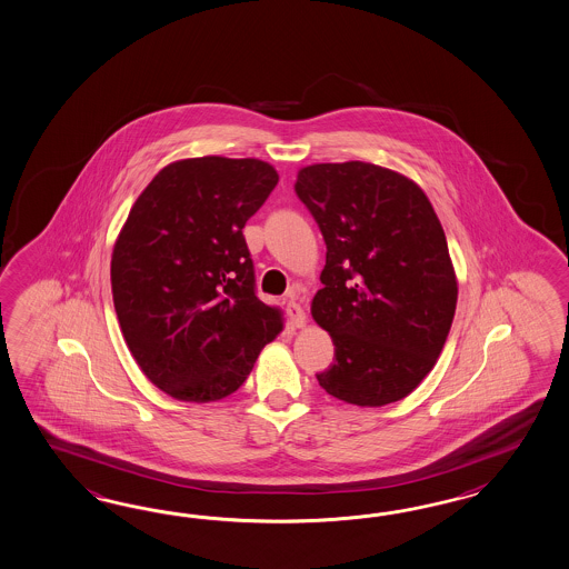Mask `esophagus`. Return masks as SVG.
<instances>
[{
    "mask_svg": "<svg viewBox=\"0 0 569 569\" xmlns=\"http://www.w3.org/2000/svg\"><path fill=\"white\" fill-rule=\"evenodd\" d=\"M299 292L291 291L287 295V316L295 328H303L307 323L306 309L299 306Z\"/></svg>",
    "mask_w": 569,
    "mask_h": 569,
    "instance_id": "1",
    "label": "esophagus"
}]
</instances>
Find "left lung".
Returning <instances> with one entry per match:
<instances>
[{"mask_svg": "<svg viewBox=\"0 0 569 569\" xmlns=\"http://www.w3.org/2000/svg\"><path fill=\"white\" fill-rule=\"evenodd\" d=\"M295 191L326 241L311 316L336 361L316 378L357 407L407 398L438 363L458 301L433 206L412 179L363 161L303 167Z\"/></svg>", "mask_w": 569, "mask_h": 569, "instance_id": "obj_1", "label": "left lung"}]
</instances>
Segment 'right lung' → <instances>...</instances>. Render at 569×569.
Masks as SVG:
<instances>
[{"instance_id": "obj_1", "label": "right lung", "mask_w": 569, "mask_h": 569, "mask_svg": "<svg viewBox=\"0 0 569 569\" xmlns=\"http://www.w3.org/2000/svg\"><path fill=\"white\" fill-rule=\"evenodd\" d=\"M277 183V169L260 159L171 162L117 234L111 291L121 335L142 373L176 400L227 398L282 332V311L256 295L243 237Z\"/></svg>"}]
</instances>
